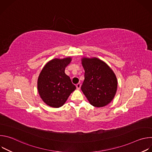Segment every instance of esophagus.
<instances>
[{"mask_svg":"<svg viewBox=\"0 0 152 152\" xmlns=\"http://www.w3.org/2000/svg\"><path fill=\"white\" fill-rule=\"evenodd\" d=\"M76 88H77V89L79 90V89L80 88V86H81V84H80V83H77V84H76Z\"/></svg>","mask_w":152,"mask_h":152,"instance_id":"obj_1","label":"esophagus"}]
</instances>
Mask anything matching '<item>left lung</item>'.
<instances>
[{
	"instance_id": "left-lung-1",
	"label": "left lung",
	"mask_w": 152,
	"mask_h": 152,
	"mask_svg": "<svg viewBox=\"0 0 152 152\" xmlns=\"http://www.w3.org/2000/svg\"><path fill=\"white\" fill-rule=\"evenodd\" d=\"M85 79L81 90L90 104L103 107L114 99L117 88V80L113 70L103 61L96 58L82 59Z\"/></svg>"
}]
</instances>
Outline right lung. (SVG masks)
<instances>
[{
  "label": "right lung",
  "instance_id": "right-lung-1",
  "mask_svg": "<svg viewBox=\"0 0 152 152\" xmlns=\"http://www.w3.org/2000/svg\"><path fill=\"white\" fill-rule=\"evenodd\" d=\"M71 60L70 57L53 59L45 65L39 75V94L43 102L51 107L62 106L76 89L70 77L65 73V69Z\"/></svg>",
  "mask_w": 152,
  "mask_h": 152
}]
</instances>
